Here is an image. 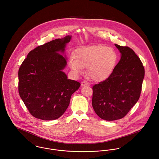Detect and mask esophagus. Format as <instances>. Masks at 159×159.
<instances>
[{
	"mask_svg": "<svg viewBox=\"0 0 159 159\" xmlns=\"http://www.w3.org/2000/svg\"><path fill=\"white\" fill-rule=\"evenodd\" d=\"M87 85H90V84L87 81V80H84L82 83H81V86L84 87V86H87Z\"/></svg>",
	"mask_w": 159,
	"mask_h": 159,
	"instance_id": "1",
	"label": "esophagus"
}]
</instances>
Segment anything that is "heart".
I'll use <instances>...</instances> for the list:
<instances>
[{
	"mask_svg": "<svg viewBox=\"0 0 159 159\" xmlns=\"http://www.w3.org/2000/svg\"><path fill=\"white\" fill-rule=\"evenodd\" d=\"M117 55L114 50L104 45H93L76 50L75 57L70 58L69 65L76 74L82 73L87 67V75L96 82L107 79L116 63Z\"/></svg>",
	"mask_w": 159,
	"mask_h": 159,
	"instance_id": "1",
	"label": "heart"
}]
</instances>
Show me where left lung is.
Instances as JSON below:
<instances>
[{
    "instance_id": "1",
    "label": "left lung",
    "mask_w": 159,
    "mask_h": 159,
    "mask_svg": "<svg viewBox=\"0 0 159 159\" xmlns=\"http://www.w3.org/2000/svg\"><path fill=\"white\" fill-rule=\"evenodd\" d=\"M121 58L110 76L93 86L92 106L102 119L112 121L124 118L138 101L144 68L134 52L115 44Z\"/></svg>"
}]
</instances>
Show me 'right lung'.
Listing matches in <instances>:
<instances>
[{"instance_id": "obj_1", "label": "right lung", "mask_w": 159, "mask_h": 159, "mask_svg": "<svg viewBox=\"0 0 159 159\" xmlns=\"http://www.w3.org/2000/svg\"><path fill=\"white\" fill-rule=\"evenodd\" d=\"M71 37L52 40L31 50L18 70V92L33 117L43 120L60 117L69 106L72 95L80 84L67 79L62 71L64 53Z\"/></svg>"}]
</instances>
